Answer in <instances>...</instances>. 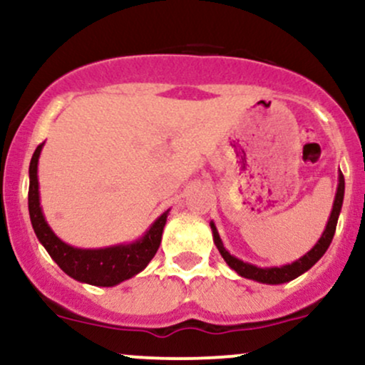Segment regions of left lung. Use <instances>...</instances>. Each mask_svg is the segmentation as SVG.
Returning <instances> with one entry per match:
<instances>
[{"mask_svg":"<svg viewBox=\"0 0 365 365\" xmlns=\"http://www.w3.org/2000/svg\"><path fill=\"white\" fill-rule=\"evenodd\" d=\"M343 195H345V178H343L341 171H338V187H336V194H334V200H333V209H331V215L328 217V223H326L324 232L319 237V240L316 242V245L312 247L309 252H305L302 257L297 259L290 264H283V266H267V267H261L255 266V264L245 262L242 259L235 257L233 254H230L228 250L225 249L223 240H221L220 233H217V228L215 225V221H211L209 226H211L212 232V240H215V245L220 250L221 257L225 259V262L232 267L233 271L238 276L247 279H252V282L257 283H264V284H282V283H288L292 279L299 278L300 274H304L305 271H309L311 267L316 264L319 259L324 255L326 250L331 244L334 237V230H336V223H338V216L341 212V206H343Z\"/></svg>","mask_w":365,"mask_h":365,"instance_id":"1","label":"left lung"}]
</instances>
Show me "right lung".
I'll return each instance as SVG.
<instances>
[{"instance_id":"add662e5","label":"right lung","mask_w":365,"mask_h":365,"mask_svg":"<svg viewBox=\"0 0 365 365\" xmlns=\"http://www.w3.org/2000/svg\"><path fill=\"white\" fill-rule=\"evenodd\" d=\"M43 148L44 142L37 145L36 153L32 154L31 166H29V215H31V223L37 240L48 250L53 261L70 278L81 283L94 284V287H115L144 271L161 244L163 230H165L170 209L159 215L142 233V237L133 242L103 247V249H81V247L66 244L48 225L43 206H41L37 165H39Z\"/></svg>"}]
</instances>
